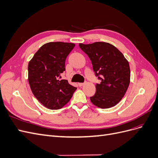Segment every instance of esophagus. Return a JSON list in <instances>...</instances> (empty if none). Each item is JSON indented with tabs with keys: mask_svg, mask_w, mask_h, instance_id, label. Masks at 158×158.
Masks as SVG:
<instances>
[{
	"mask_svg": "<svg viewBox=\"0 0 158 158\" xmlns=\"http://www.w3.org/2000/svg\"><path fill=\"white\" fill-rule=\"evenodd\" d=\"M85 83H78V85L79 86H82L83 85H84Z\"/></svg>",
	"mask_w": 158,
	"mask_h": 158,
	"instance_id": "1",
	"label": "esophagus"
}]
</instances>
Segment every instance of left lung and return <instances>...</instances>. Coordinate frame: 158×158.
Wrapping results in <instances>:
<instances>
[{
	"mask_svg": "<svg viewBox=\"0 0 158 158\" xmlns=\"http://www.w3.org/2000/svg\"><path fill=\"white\" fill-rule=\"evenodd\" d=\"M80 48L92 61L95 74L101 80L96 84V92L90 97L94 106L112 107L121 101L130 84L131 71L128 60L113 45L106 42L79 44Z\"/></svg>",
	"mask_w": 158,
	"mask_h": 158,
	"instance_id": "8db88e82",
	"label": "left lung"
}]
</instances>
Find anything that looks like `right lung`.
I'll return each instance as SVG.
<instances>
[{
    "mask_svg": "<svg viewBox=\"0 0 158 158\" xmlns=\"http://www.w3.org/2000/svg\"><path fill=\"white\" fill-rule=\"evenodd\" d=\"M75 44L49 42L41 46L28 64V82L31 92L49 109H59L67 103L76 89L66 80H60L65 60Z\"/></svg>",
    "mask_w": 158,
    "mask_h": 158,
    "instance_id": "add662e5",
    "label": "right lung"
}]
</instances>
